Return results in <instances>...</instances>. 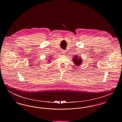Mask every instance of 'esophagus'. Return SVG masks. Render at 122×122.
<instances>
[{"instance_id":"1","label":"esophagus","mask_w":122,"mask_h":122,"mask_svg":"<svg viewBox=\"0 0 122 122\" xmlns=\"http://www.w3.org/2000/svg\"><path fill=\"white\" fill-rule=\"evenodd\" d=\"M66 51L65 50H62V53H63V54H65V53H66Z\"/></svg>"}]
</instances>
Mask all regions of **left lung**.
Instances as JSON below:
<instances>
[{
	"label": "left lung",
	"mask_w": 122,
	"mask_h": 122,
	"mask_svg": "<svg viewBox=\"0 0 122 122\" xmlns=\"http://www.w3.org/2000/svg\"><path fill=\"white\" fill-rule=\"evenodd\" d=\"M74 58H73V62L77 66H79L82 63V59L81 58H79L78 56L76 55V56L74 57Z\"/></svg>",
	"instance_id": "1"
}]
</instances>
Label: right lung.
<instances>
[{
  "label": "right lung",
  "instance_id": "1",
  "mask_svg": "<svg viewBox=\"0 0 122 122\" xmlns=\"http://www.w3.org/2000/svg\"><path fill=\"white\" fill-rule=\"evenodd\" d=\"M50 58H51V57H50Z\"/></svg>",
  "mask_w": 122,
  "mask_h": 122
}]
</instances>
